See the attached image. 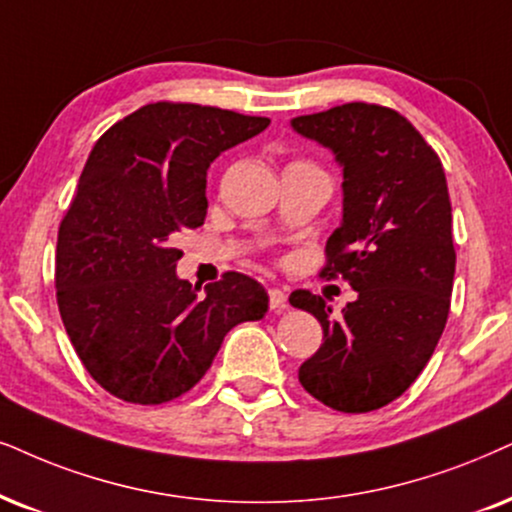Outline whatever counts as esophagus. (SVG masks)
<instances>
[{"label": "esophagus", "instance_id": "esophagus-1", "mask_svg": "<svg viewBox=\"0 0 512 512\" xmlns=\"http://www.w3.org/2000/svg\"><path fill=\"white\" fill-rule=\"evenodd\" d=\"M269 307L274 312H283L288 307V295L281 288H269Z\"/></svg>", "mask_w": 512, "mask_h": 512}]
</instances>
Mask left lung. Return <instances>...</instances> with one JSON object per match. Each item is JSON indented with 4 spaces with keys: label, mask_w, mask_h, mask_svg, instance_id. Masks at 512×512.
<instances>
[{
    "label": "left lung",
    "mask_w": 512,
    "mask_h": 512,
    "mask_svg": "<svg viewBox=\"0 0 512 512\" xmlns=\"http://www.w3.org/2000/svg\"><path fill=\"white\" fill-rule=\"evenodd\" d=\"M290 125L331 148L342 167V222L321 274H340L357 290L338 319L321 295H290L323 328L319 352L297 378L335 411H375L409 390L449 316L456 250L444 167L404 115L375 103H345Z\"/></svg>",
    "instance_id": "obj_1"
}]
</instances>
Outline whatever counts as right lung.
Here are the masks:
<instances>
[{"mask_svg":"<svg viewBox=\"0 0 512 512\" xmlns=\"http://www.w3.org/2000/svg\"><path fill=\"white\" fill-rule=\"evenodd\" d=\"M267 127L269 118L158 101L94 144L58 226L56 300L77 357L113 397H181L231 328L267 314L255 278L226 271L200 295L174 271V238L205 222L210 163Z\"/></svg>","mask_w":512,"mask_h":512,"instance_id":"1","label":"right lung"}]
</instances>
